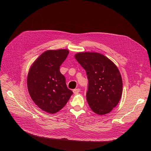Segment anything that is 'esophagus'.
<instances>
[{"label":"esophagus","mask_w":151,"mask_h":151,"mask_svg":"<svg viewBox=\"0 0 151 151\" xmlns=\"http://www.w3.org/2000/svg\"><path fill=\"white\" fill-rule=\"evenodd\" d=\"M73 93H74L75 94H78L79 92H80V89H79V88L75 89H74V90L73 91Z\"/></svg>","instance_id":"34e87169"}]
</instances>
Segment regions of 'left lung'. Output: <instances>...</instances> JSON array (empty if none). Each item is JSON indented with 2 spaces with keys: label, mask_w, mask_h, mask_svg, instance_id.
<instances>
[{
  "label": "left lung",
  "mask_w": 151,
  "mask_h": 151,
  "mask_svg": "<svg viewBox=\"0 0 151 151\" xmlns=\"http://www.w3.org/2000/svg\"><path fill=\"white\" fill-rule=\"evenodd\" d=\"M75 58L88 75L86 100L90 108L99 115L110 113L122 96V80L119 70L111 60L98 52H79Z\"/></svg>",
  "instance_id": "left-lung-1"
}]
</instances>
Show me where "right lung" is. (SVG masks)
<instances>
[{"instance_id":"obj_1","label":"right lung","mask_w":151,"mask_h":151,"mask_svg":"<svg viewBox=\"0 0 151 151\" xmlns=\"http://www.w3.org/2000/svg\"><path fill=\"white\" fill-rule=\"evenodd\" d=\"M68 53L66 49L46 51L29 71L27 84L30 96L38 108L50 114L58 113L73 94L60 72V66Z\"/></svg>"}]
</instances>
